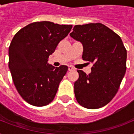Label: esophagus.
<instances>
[{
    "label": "esophagus",
    "instance_id": "obj_1",
    "mask_svg": "<svg viewBox=\"0 0 134 134\" xmlns=\"http://www.w3.org/2000/svg\"><path fill=\"white\" fill-rule=\"evenodd\" d=\"M74 68L72 66H71V65L68 66V70H69V71H71V70H74Z\"/></svg>",
    "mask_w": 134,
    "mask_h": 134
}]
</instances>
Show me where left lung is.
<instances>
[{
    "label": "left lung",
    "instance_id": "obj_1",
    "mask_svg": "<svg viewBox=\"0 0 134 134\" xmlns=\"http://www.w3.org/2000/svg\"><path fill=\"white\" fill-rule=\"evenodd\" d=\"M70 36L82 43L83 60L93 63L88 75L77 70L76 99L86 108H102L118 91L127 69V50L120 37L101 23L76 25Z\"/></svg>",
    "mask_w": 134,
    "mask_h": 134
}]
</instances>
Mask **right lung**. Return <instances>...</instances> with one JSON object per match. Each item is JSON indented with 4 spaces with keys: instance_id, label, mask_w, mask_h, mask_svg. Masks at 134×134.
I'll use <instances>...</instances> for the list:
<instances>
[{
    "instance_id": "1",
    "label": "right lung",
    "mask_w": 134,
    "mask_h": 134,
    "mask_svg": "<svg viewBox=\"0 0 134 134\" xmlns=\"http://www.w3.org/2000/svg\"><path fill=\"white\" fill-rule=\"evenodd\" d=\"M71 25L37 21L19 30L9 47V68L21 97L35 106L52 102L68 67L48 65L58 43L70 32Z\"/></svg>"
}]
</instances>
